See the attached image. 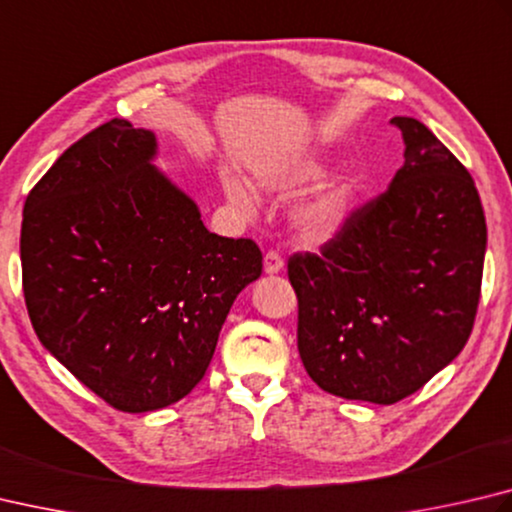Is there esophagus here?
I'll return each mask as SVG.
<instances>
[{
	"instance_id": "obj_1",
	"label": "esophagus",
	"mask_w": 512,
	"mask_h": 512,
	"mask_svg": "<svg viewBox=\"0 0 512 512\" xmlns=\"http://www.w3.org/2000/svg\"><path fill=\"white\" fill-rule=\"evenodd\" d=\"M284 268V259L282 255L277 253V250H268V253L264 255V271L268 275H277Z\"/></svg>"
}]
</instances>
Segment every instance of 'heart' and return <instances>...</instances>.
<instances>
[{"label":"heart","instance_id":"1","mask_svg":"<svg viewBox=\"0 0 512 512\" xmlns=\"http://www.w3.org/2000/svg\"><path fill=\"white\" fill-rule=\"evenodd\" d=\"M327 165L318 159H300L275 170L259 174L264 188L295 192L320 181ZM224 192L232 206L244 212H255L257 197L241 176L228 172L224 176ZM358 197V183L349 174H331L295 203L291 210V230L304 246H324L336 239L349 224Z\"/></svg>","mask_w":512,"mask_h":512}]
</instances>
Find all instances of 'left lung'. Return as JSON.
I'll list each match as a JSON object with an SVG mask.
<instances>
[{"label": "left lung", "instance_id": "left-lung-1", "mask_svg": "<svg viewBox=\"0 0 512 512\" xmlns=\"http://www.w3.org/2000/svg\"><path fill=\"white\" fill-rule=\"evenodd\" d=\"M405 163L320 255L288 259L297 349L318 387L392 405L459 356L475 324L486 217L475 181L416 118Z\"/></svg>", "mask_w": 512, "mask_h": 512}]
</instances>
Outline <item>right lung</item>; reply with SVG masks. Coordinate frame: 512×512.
Masks as SVG:
<instances>
[{
  "label": "right lung",
  "mask_w": 512,
  "mask_h": 512,
  "mask_svg": "<svg viewBox=\"0 0 512 512\" xmlns=\"http://www.w3.org/2000/svg\"><path fill=\"white\" fill-rule=\"evenodd\" d=\"M156 150L154 132L123 118L82 136L26 197L20 237L37 338L132 414L197 387L232 302L262 275L255 241L203 226Z\"/></svg>",
  "instance_id": "right-lung-1"
}]
</instances>
